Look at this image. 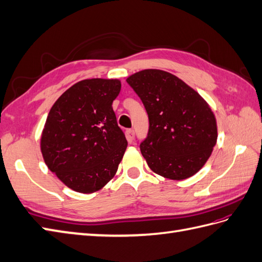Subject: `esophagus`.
I'll use <instances>...</instances> for the list:
<instances>
[{"mask_svg": "<svg viewBox=\"0 0 262 262\" xmlns=\"http://www.w3.org/2000/svg\"><path fill=\"white\" fill-rule=\"evenodd\" d=\"M125 135H126V140H127V142L129 143H132L133 141H135V131L133 130H131V129H129V130H126V132H125Z\"/></svg>", "mask_w": 262, "mask_h": 262, "instance_id": "1", "label": "esophagus"}]
</instances>
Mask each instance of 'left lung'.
I'll list each match as a JSON object with an SVG mask.
<instances>
[{
    "label": "left lung",
    "instance_id": "left-lung-1",
    "mask_svg": "<svg viewBox=\"0 0 262 262\" xmlns=\"http://www.w3.org/2000/svg\"><path fill=\"white\" fill-rule=\"evenodd\" d=\"M149 118L140 150L152 171L171 180L195 174L216 143V123L207 102L176 75L143 70L126 79Z\"/></svg>",
    "mask_w": 262,
    "mask_h": 262
}]
</instances>
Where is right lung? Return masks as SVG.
<instances>
[{"label": "right lung", "mask_w": 262, "mask_h": 262, "mask_svg": "<svg viewBox=\"0 0 262 262\" xmlns=\"http://www.w3.org/2000/svg\"><path fill=\"white\" fill-rule=\"evenodd\" d=\"M119 80H83L51 107L41 138L48 168L74 191L91 193L116 174L126 149L112 102Z\"/></svg>", "instance_id": "add662e5"}]
</instances>
